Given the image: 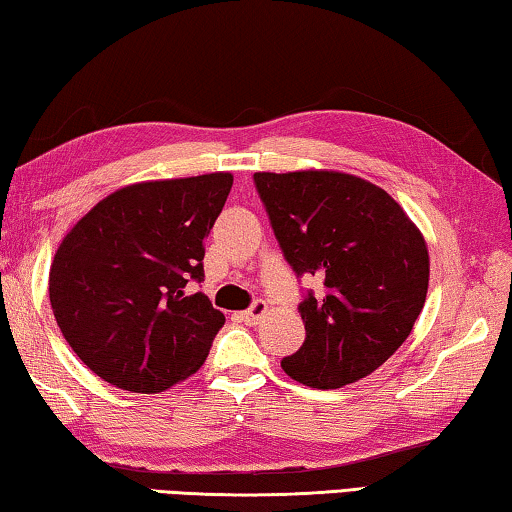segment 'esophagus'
Returning <instances> with one entry per match:
<instances>
[{"instance_id": "esophagus-1", "label": "esophagus", "mask_w": 512, "mask_h": 512, "mask_svg": "<svg viewBox=\"0 0 512 512\" xmlns=\"http://www.w3.org/2000/svg\"><path fill=\"white\" fill-rule=\"evenodd\" d=\"M265 313H267V302L258 300V302L251 304V309L242 311V313H240V318L245 320L247 325H258V322H261V318L265 316Z\"/></svg>"}]
</instances>
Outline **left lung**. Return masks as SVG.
<instances>
[{
  "instance_id": "1",
  "label": "left lung",
  "mask_w": 512,
  "mask_h": 512,
  "mask_svg": "<svg viewBox=\"0 0 512 512\" xmlns=\"http://www.w3.org/2000/svg\"><path fill=\"white\" fill-rule=\"evenodd\" d=\"M254 183L290 267L322 279V293L300 304L302 348L281 368L313 389L371 375L426 304L423 233L382 187L343 171H258Z\"/></svg>"
}]
</instances>
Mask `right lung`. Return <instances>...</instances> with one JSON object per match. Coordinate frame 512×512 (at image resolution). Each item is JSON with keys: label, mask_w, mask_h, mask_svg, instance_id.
Returning <instances> with one entry per match:
<instances>
[{"label": "right lung", "mask_w": 512, "mask_h": 512, "mask_svg": "<svg viewBox=\"0 0 512 512\" xmlns=\"http://www.w3.org/2000/svg\"><path fill=\"white\" fill-rule=\"evenodd\" d=\"M233 176L144 180L98 201L50 267V304L75 355L123 391L160 393L206 361L224 313L187 283Z\"/></svg>", "instance_id": "add662e5"}]
</instances>
